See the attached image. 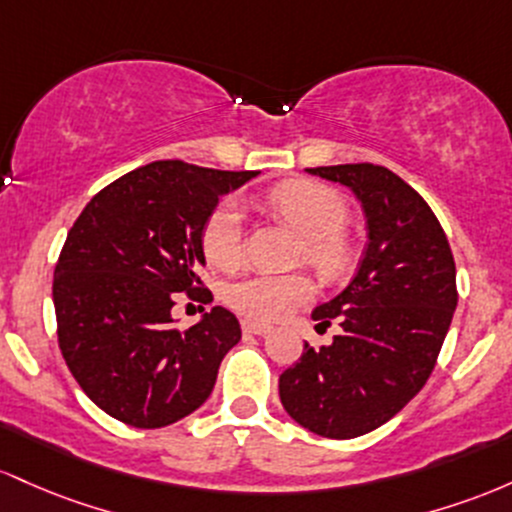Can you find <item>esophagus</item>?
<instances>
[{
    "instance_id": "34e87169",
    "label": "esophagus",
    "mask_w": 512,
    "mask_h": 512,
    "mask_svg": "<svg viewBox=\"0 0 512 512\" xmlns=\"http://www.w3.org/2000/svg\"><path fill=\"white\" fill-rule=\"evenodd\" d=\"M241 329L244 333H254V336H266V333H271V326L268 324H261V321H241Z\"/></svg>"
}]
</instances>
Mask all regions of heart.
I'll return each instance as SVG.
<instances>
[{"label":"heart","instance_id":"1","mask_svg":"<svg viewBox=\"0 0 512 512\" xmlns=\"http://www.w3.org/2000/svg\"><path fill=\"white\" fill-rule=\"evenodd\" d=\"M268 205L302 234L300 261L324 278H341L350 271L355 246L348 239V205L333 188L317 181H290L268 195ZM203 254L215 268L232 271L244 256V217L237 200L217 203L200 229ZM314 297V283L302 273H254L234 280L225 300L234 312L254 321L283 319Z\"/></svg>","mask_w":512,"mask_h":512}]
</instances>
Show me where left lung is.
I'll use <instances>...</instances> for the list:
<instances>
[{
  "instance_id": "8db88e82",
  "label": "left lung",
  "mask_w": 512,
  "mask_h": 512,
  "mask_svg": "<svg viewBox=\"0 0 512 512\" xmlns=\"http://www.w3.org/2000/svg\"><path fill=\"white\" fill-rule=\"evenodd\" d=\"M309 174L348 186L367 220V249L350 285L312 312L336 321L331 346L304 343L280 375L285 411L321 438L380 428L423 389L457 307V273L438 217L404 179L377 164Z\"/></svg>"
}]
</instances>
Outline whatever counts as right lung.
<instances>
[{
	"label": "right lung",
	"instance_id": "obj_1",
	"mask_svg": "<svg viewBox=\"0 0 512 512\" xmlns=\"http://www.w3.org/2000/svg\"><path fill=\"white\" fill-rule=\"evenodd\" d=\"M258 171L152 162L108 183L77 217L55 266L62 358L84 394L132 428H164L205 404L239 321L212 307L176 329V292L212 302L198 278L200 229Z\"/></svg>",
	"mask_w": 512,
	"mask_h": 512
}]
</instances>
